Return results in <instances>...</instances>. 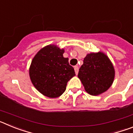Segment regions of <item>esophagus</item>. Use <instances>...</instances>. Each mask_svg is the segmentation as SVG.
<instances>
[{
  "instance_id": "esophagus-1",
  "label": "esophagus",
  "mask_w": 133,
  "mask_h": 133,
  "mask_svg": "<svg viewBox=\"0 0 133 133\" xmlns=\"http://www.w3.org/2000/svg\"><path fill=\"white\" fill-rule=\"evenodd\" d=\"M74 69H75V73H76V75H77V74H78V67L77 66H75V67H74Z\"/></svg>"
}]
</instances>
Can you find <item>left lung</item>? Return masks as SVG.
<instances>
[{"label": "left lung", "instance_id": "left-lung-1", "mask_svg": "<svg viewBox=\"0 0 133 133\" xmlns=\"http://www.w3.org/2000/svg\"><path fill=\"white\" fill-rule=\"evenodd\" d=\"M115 76L112 62L101 51L87 54L78 74L86 92L92 96L106 92L113 83Z\"/></svg>", "mask_w": 133, "mask_h": 133}]
</instances>
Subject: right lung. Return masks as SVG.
I'll return each mask as SVG.
<instances>
[{
    "mask_svg": "<svg viewBox=\"0 0 133 133\" xmlns=\"http://www.w3.org/2000/svg\"><path fill=\"white\" fill-rule=\"evenodd\" d=\"M64 49L55 44L42 48L32 58L29 68L30 81L36 89L49 98H57L65 91L75 72L64 58Z\"/></svg>",
    "mask_w": 133,
    "mask_h": 133,
    "instance_id": "add662e5",
    "label": "right lung"
}]
</instances>
